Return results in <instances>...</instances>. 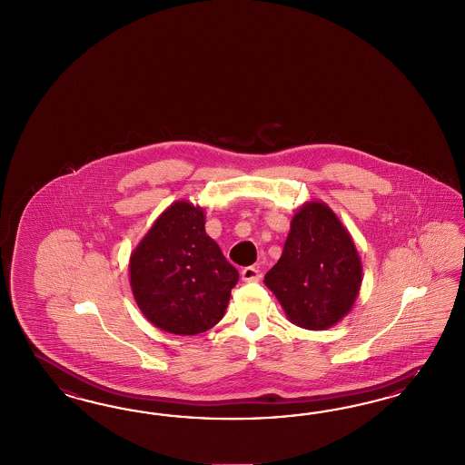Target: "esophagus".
Returning a JSON list of instances; mask_svg holds the SVG:
<instances>
[{
  "label": "esophagus",
  "mask_w": 465,
  "mask_h": 465,
  "mask_svg": "<svg viewBox=\"0 0 465 465\" xmlns=\"http://www.w3.org/2000/svg\"><path fill=\"white\" fill-rule=\"evenodd\" d=\"M242 282H257L259 278H261V272H259V269L253 268V266H249V268L242 269Z\"/></svg>",
  "instance_id": "obj_1"
}]
</instances>
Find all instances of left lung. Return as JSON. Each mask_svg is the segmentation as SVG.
<instances>
[{"instance_id": "8db88e82", "label": "left lung", "mask_w": 465, "mask_h": 465, "mask_svg": "<svg viewBox=\"0 0 465 465\" xmlns=\"http://www.w3.org/2000/svg\"><path fill=\"white\" fill-rule=\"evenodd\" d=\"M361 276L351 233L325 203L312 199L293 214L282 257L264 284L292 324L324 331L351 312Z\"/></svg>"}]
</instances>
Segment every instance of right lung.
I'll return each instance as SVG.
<instances>
[{
	"label": "right lung",
	"instance_id": "1",
	"mask_svg": "<svg viewBox=\"0 0 465 465\" xmlns=\"http://www.w3.org/2000/svg\"><path fill=\"white\" fill-rule=\"evenodd\" d=\"M204 223V208L175 201L129 257V284L141 313L170 334L194 336L218 324L239 282V271Z\"/></svg>",
	"mask_w": 465,
	"mask_h": 465
}]
</instances>
